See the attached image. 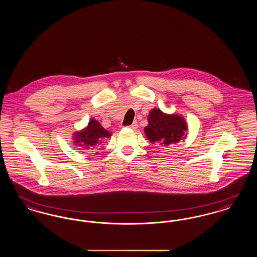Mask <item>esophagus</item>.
<instances>
[{
  "label": "esophagus",
  "mask_w": 257,
  "mask_h": 257,
  "mask_svg": "<svg viewBox=\"0 0 257 257\" xmlns=\"http://www.w3.org/2000/svg\"><path fill=\"white\" fill-rule=\"evenodd\" d=\"M137 127H138V124L137 122H133L130 126H128V128H130V129H132V130H136L137 129Z\"/></svg>",
  "instance_id": "1"
}]
</instances>
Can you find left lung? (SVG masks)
<instances>
[{
    "instance_id": "1",
    "label": "left lung",
    "mask_w": 257,
    "mask_h": 257,
    "mask_svg": "<svg viewBox=\"0 0 257 257\" xmlns=\"http://www.w3.org/2000/svg\"><path fill=\"white\" fill-rule=\"evenodd\" d=\"M147 120L145 134L153 145L170 147L187 139L188 123L179 113H168L154 108L149 111Z\"/></svg>"
}]
</instances>
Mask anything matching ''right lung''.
I'll list each match as a JSON object with an SVG mask.
<instances>
[{
  "label": "right lung",
  "mask_w": 257,
  "mask_h": 257,
  "mask_svg": "<svg viewBox=\"0 0 257 257\" xmlns=\"http://www.w3.org/2000/svg\"><path fill=\"white\" fill-rule=\"evenodd\" d=\"M110 137L111 133L105 129L98 120L90 118L86 127L74 132L72 143L74 146L82 147L83 149L94 150L97 146H100ZM95 154L99 153L96 152Z\"/></svg>",
  "instance_id": "right-lung-1"
}]
</instances>
